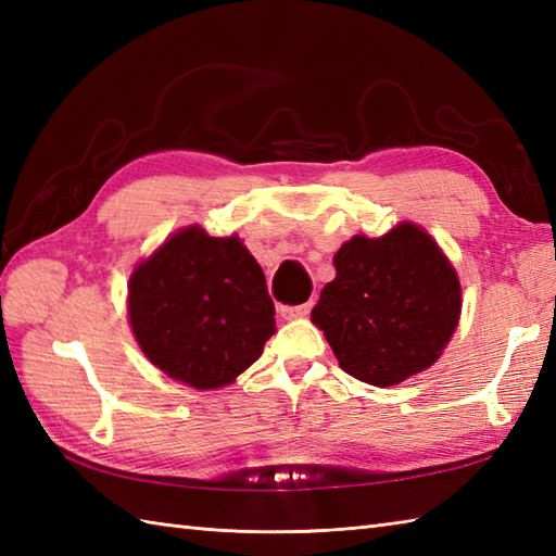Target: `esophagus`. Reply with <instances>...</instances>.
<instances>
[{
  "label": "esophagus",
  "mask_w": 556,
  "mask_h": 556,
  "mask_svg": "<svg viewBox=\"0 0 556 556\" xmlns=\"http://www.w3.org/2000/svg\"><path fill=\"white\" fill-rule=\"evenodd\" d=\"M311 311H313V301L303 303V305H281V308H279V313H281V317H285V320H296V317L308 315Z\"/></svg>",
  "instance_id": "34e87169"
}]
</instances>
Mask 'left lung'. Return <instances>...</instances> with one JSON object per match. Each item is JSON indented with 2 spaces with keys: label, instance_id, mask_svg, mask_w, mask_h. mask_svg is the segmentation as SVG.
<instances>
[{
  "label": "left lung",
  "instance_id": "8db88e82",
  "mask_svg": "<svg viewBox=\"0 0 556 556\" xmlns=\"http://www.w3.org/2000/svg\"><path fill=\"white\" fill-rule=\"evenodd\" d=\"M334 267L311 315L341 370L392 387L440 358L458 325L460 285L428 233L404 222L380 239L353 236Z\"/></svg>",
  "mask_w": 556,
  "mask_h": 556
}]
</instances>
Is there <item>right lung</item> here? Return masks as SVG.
<instances>
[{"label":"right lung","instance_id":"add662e5","mask_svg":"<svg viewBox=\"0 0 556 556\" xmlns=\"http://www.w3.org/2000/svg\"><path fill=\"white\" fill-rule=\"evenodd\" d=\"M140 349L172 380L217 389L263 356L275 303L248 248L188 227L140 263L128 285Z\"/></svg>","mask_w":556,"mask_h":556}]
</instances>
